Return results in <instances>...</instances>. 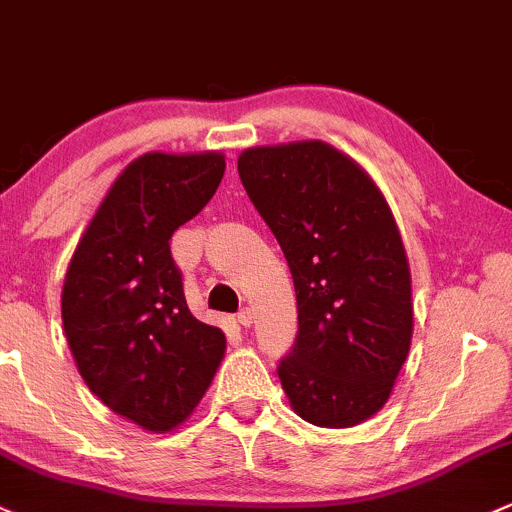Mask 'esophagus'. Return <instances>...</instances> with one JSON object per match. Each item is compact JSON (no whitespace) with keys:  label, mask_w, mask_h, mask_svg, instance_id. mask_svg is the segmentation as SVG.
Instances as JSON below:
<instances>
[{"label":"esophagus","mask_w":512,"mask_h":512,"mask_svg":"<svg viewBox=\"0 0 512 512\" xmlns=\"http://www.w3.org/2000/svg\"><path fill=\"white\" fill-rule=\"evenodd\" d=\"M235 320H238V325H243V328H250V325H252V311H250V308H240Z\"/></svg>","instance_id":"obj_1"}]
</instances>
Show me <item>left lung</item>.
<instances>
[{
  "label": "left lung",
  "instance_id": "obj_1",
  "mask_svg": "<svg viewBox=\"0 0 512 512\" xmlns=\"http://www.w3.org/2000/svg\"><path fill=\"white\" fill-rule=\"evenodd\" d=\"M238 174L291 269L299 333L277 374L318 428H352L386 403L413 335L411 272L369 174L320 140L252 148Z\"/></svg>",
  "mask_w": 512,
  "mask_h": 512
}]
</instances>
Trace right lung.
<instances>
[{
	"label": "right lung",
	"instance_id": "1",
	"mask_svg": "<svg viewBox=\"0 0 512 512\" xmlns=\"http://www.w3.org/2000/svg\"><path fill=\"white\" fill-rule=\"evenodd\" d=\"M223 172L218 153L138 157L111 184L67 267L63 325L77 369L104 406L145 430L187 420L226 350L221 328L189 311L170 250Z\"/></svg>",
	"mask_w": 512,
	"mask_h": 512
}]
</instances>
